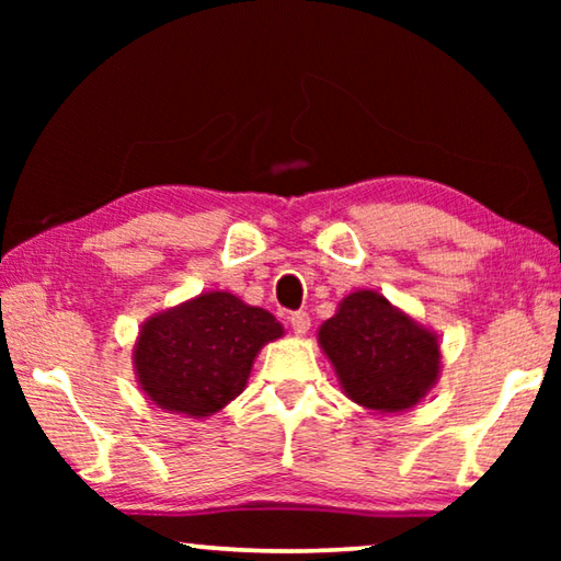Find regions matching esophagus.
<instances>
[{
    "label": "esophagus",
    "instance_id": "1",
    "mask_svg": "<svg viewBox=\"0 0 561 561\" xmlns=\"http://www.w3.org/2000/svg\"><path fill=\"white\" fill-rule=\"evenodd\" d=\"M289 327L294 329V334L297 336H301V334H307L309 331V327H311V317L307 314V311H291L289 314Z\"/></svg>",
    "mask_w": 561,
    "mask_h": 561
}]
</instances>
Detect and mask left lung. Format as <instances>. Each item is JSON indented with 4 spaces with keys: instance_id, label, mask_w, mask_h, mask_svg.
Instances as JSON below:
<instances>
[{
    "instance_id": "obj_1",
    "label": "left lung",
    "mask_w": 561,
    "mask_h": 561,
    "mask_svg": "<svg viewBox=\"0 0 561 561\" xmlns=\"http://www.w3.org/2000/svg\"><path fill=\"white\" fill-rule=\"evenodd\" d=\"M351 401L396 413L415 405L438 378V341L374 291H354L319 329Z\"/></svg>"
}]
</instances>
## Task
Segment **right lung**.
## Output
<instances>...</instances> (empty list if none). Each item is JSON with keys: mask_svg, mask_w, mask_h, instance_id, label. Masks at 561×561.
Returning a JSON list of instances; mask_svg holds the SVG:
<instances>
[{"mask_svg": "<svg viewBox=\"0 0 561 561\" xmlns=\"http://www.w3.org/2000/svg\"><path fill=\"white\" fill-rule=\"evenodd\" d=\"M282 336L270 311L213 291L148 319L136 346L140 388L165 411L210 415L242 393L252 360Z\"/></svg>", "mask_w": 561, "mask_h": 561, "instance_id": "1", "label": "right lung"}]
</instances>
